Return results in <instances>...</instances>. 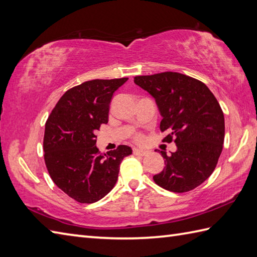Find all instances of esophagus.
Here are the masks:
<instances>
[{
    "label": "esophagus",
    "mask_w": 257,
    "mask_h": 257,
    "mask_svg": "<svg viewBox=\"0 0 257 257\" xmlns=\"http://www.w3.org/2000/svg\"><path fill=\"white\" fill-rule=\"evenodd\" d=\"M133 154L135 156H140V157H144L146 155H148V151L143 150V149H134L133 150Z\"/></svg>",
    "instance_id": "obj_1"
}]
</instances>
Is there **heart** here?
<instances>
[{"instance_id":"heart-1","label":"heart","mask_w":257,"mask_h":257,"mask_svg":"<svg viewBox=\"0 0 257 257\" xmlns=\"http://www.w3.org/2000/svg\"><path fill=\"white\" fill-rule=\"evenodd\" d=\"M135 139L137 140V141H141V140H143V135H141V134H136L135 135Z\"/></svg>"}]
</instances>
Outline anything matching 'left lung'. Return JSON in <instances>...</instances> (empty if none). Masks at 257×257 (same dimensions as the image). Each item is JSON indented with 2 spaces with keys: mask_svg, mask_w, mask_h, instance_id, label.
Listing matches in <instances>:
<instances>
[{
  "mask_svg": "<svg viewBox=\"0 0 257 257\" xmlns=\"http://www.w3.org/2000/svg\"><path fill=\"white\" fill-rule=\"evenodd\" d=\"M135 83L155 97L161 112V132L174 141L177 151L165 158V169L154 176L159 187L176 193L188 192L209 178L219 161L224 143V114L215 96L202 81L165 72L136 76Z\"/></svg>",
  "mask_w": 257,
  "mask_h": 257,
  "instance_id": "obj_1",
  "label": "left lung"
}]
</instances>
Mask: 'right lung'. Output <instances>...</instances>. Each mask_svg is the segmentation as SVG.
<instances>
[{"label":"right lung","instance_id":"right-lung-1","mask_svg":"<svg viewBox=\"0 0 257 257\" xmlns=\"http://www.w3.org/2000/svg\"><path fill=\"white\" fill-rule=\"evenodd\" d=\"M127 77L92 79L68 89L45 123L44 160L57 187L79 203H94L117 182L120 163L132 155L130 147L101 155L97 130L108 122L112 94Z\"/></svg>","mask_w":257,"mask_h":257}]
</instances>
